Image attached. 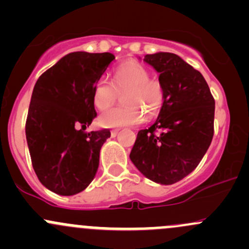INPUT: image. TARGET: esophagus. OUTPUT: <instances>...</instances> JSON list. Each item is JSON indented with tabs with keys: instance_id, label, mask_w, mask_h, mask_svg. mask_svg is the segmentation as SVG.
<instances>
[{
	"instance_id": "obj_1",
	"label": "esophagus",
	"mask_w": 249,
	"mask_h": 249,
	"mask_svg": "<svg viewBox=\"0 0 249 249\" xmlns=\"http://www.w3.org/2000/svg\"><path fill=\"white\" fill-rule=\"evenodd\" d=\"M118 134H119V130H118V129L112 130V131H110V136H112V137H115Z\"/></svg>"
}]
</instances>
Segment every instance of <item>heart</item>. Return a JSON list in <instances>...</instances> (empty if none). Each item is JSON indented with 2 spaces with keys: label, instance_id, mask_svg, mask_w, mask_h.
<instances>
[{
  "label": "heart",
  "instance_id": "heart-1",
  "mask_svg": "<svg viewBox=\"0 0 249 249\" xmlns=\"http://www.w3.org/2000/svg\"><path fill=\"white\" fill-rule=\"evenodd\" d=\"M123 105L107 109L99 118L106 127L132 126L141 124L147 117H154L164 104V88L149 72L136 61H127L114 70L112 83L105 78L97 80L92 89V102L97 109L112 106L122 94Z\"/></svg>",
  "mask_w": 249,
  "mask_h": 249
}]
</instances>
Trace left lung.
Here are the masks:
<instances>
[{"label":"left lung","mask_w":249,"mask_h":249,"mask_svg":"<svg viewBox=\"0 0 249 249\" xmlns=\"http://www.w3.org/2000/svg\"><path fill=\"white\" fill-rule=\"evenodd\" d=\"M143 61L159 73L165 97L154 124L137 134L130 159L148 179L173 184L196 169L212 142L214 99L202 74L178 55L160 52Z\"/></svg>","instance_id":"obj_1"}]
</instances>
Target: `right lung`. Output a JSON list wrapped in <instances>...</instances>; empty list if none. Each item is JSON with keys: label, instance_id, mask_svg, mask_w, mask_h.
Segmentation results:
<instances>
[{"label": "right lung", "instance_id": "1", "mask_svg": "<svg viewBox=\"0 0 249 249\" xmlns=\"http://www.w3.org/2000/svg\"><path fill=\"white\" fill-rule=\"evenodd\" d=\"M114 59L110 53H70L35 84L26 141L39 182L55 194H78L96 175L100 150L110 132L85 129L96 117L95 83Z\"/></svg>", "mask_w": 249, "mask_h": 249}]
</instances>
